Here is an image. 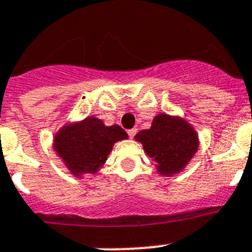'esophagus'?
Segmentation results:
<instances>
[{"label":"esophagus","mask_w":252,"mask_h":252,"mask_svg":"<svg viewBox=\"0 0 252 252\" xmlns=\"http://www.w3.org/2000/svg\"><path fill=\"white\" fill-rule=\"evenodd\" d=\"M136 133H137V129H136V128H133V129L128 130V136H129L130 138H133V137L136 136Z\"/></svg>","instance_id":"obj_1"}]
</instances>
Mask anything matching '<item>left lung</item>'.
Wrapping results in <instances>:
<instances>
[{
  "instance_id": "left-lung-1",
  "label": "left lung",
  "mask_w": 252,
  "mask_h": 252,
  "mask_svg": "<svg viewBox=\"0 0 252 252\" xmlns=\"http://www.w3.org/2000/svg\"><path fill=\"white\" fill-rule=\"evenodd\" d=\"M143 150L160 175L172 177L185 170L198 150L197 132L181 116L158 114L151 123V128L136 134Z\"/></svg>"
}]
</instances>
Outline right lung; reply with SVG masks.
I'll return each instance as SVG.
<instances>
[{"label":"right lung","mask_w":252,"mask_h":252,"mask_svg":"<svg viewBox=\"0 0 252 252\" xmlns=\"http://www.w3.org/2000/svg\"><path fill=\"white\" fill-rule=\"evenodd\" d=\"M128 138L118 124L105 126L96 116L67 123L54 137L55 152L75 177L94 174L102 168L115 142Z\"/></svg>","instance_id":"right-lung-1"}]
</instances>
